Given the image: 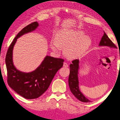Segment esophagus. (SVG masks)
Instances as JSON below:
<instances>
[{
	"mask_svg": "<svg viewBox=\"0 0 120 120\" xmlns=\"http://www.w3.org/2000/svg\"><path fill=\"white\" fill-rule=\"evenodd\" d=\"M63 66L65 67H68V64H67V63L64 62V64H63Z\"/></svg>",
	"mask_w": 120,
	"mask_h": 120,
	"instance_id": "1",
	"label": "esophagus"
}]
</instances>
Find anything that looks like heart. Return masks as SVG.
<instances>
[{
	"label": "heart",
	"instance_id": "obj_1",
	"mask_svg": "<svg viewBox=\"0 0 120 120\" xmlns=\"http://www.w3.org/2000/svg\"><path fill=\"white\" fill-rule=\"evenodd\" d=\"M80 30H62L58 32L56 41L51 43V47L54 51H58L60 47L65 48V52L71 57H76L87 51L91 44L89 36L83 35Z\"/></svg>",
	"mask_w": 120,
	"mask_h": 120
}]
</instances>
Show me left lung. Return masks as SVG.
Returning a JSON list of instances; mask_svg holds the SVG:
<instances>
[{
	"instance_id": "8db88e82",
	"label": "left lung",
	"mask_w": 120,
	"mask_h": 120,
	"mask_svg": "<svg viewBox=\"0 0 120 120\" xmlns=\"http://www.w3.org/2000/svg\"><path fill=\"white\" fill-rule=\"evenodd\" d=\"M99 46H107L111 48H116V45L109 39L105 32H104V34L99 43ZM69 68L70 73L68 78V83L70 90L72 94L81 102H91L83 95L79 89V81L78 78L79 60H75L72 61V63L69 65Z\"/></svg>"
}]
</instances>
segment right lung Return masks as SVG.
<instances>
[{
    "instance_id": "1",
    "label": "right lung",
    "mask_w": 120,
    "mask_h": 120,
    "mask_svg": "<svg viewBox=\"0 0 120 120\" xmlns=\"http://www.w3.org/2000/svg\"><path fill=\"white\" fill-rule=\"evenodd\" d=\"M38 26V22H34L22 29L10 45L6 56L8 84L18 94L27 99L38 98L45 92L64 62L62 58L46 56L41 64L31 73H23L15 68L12 62V50L17 39L34 30Z\"/></svg>"
}]
</instances>
